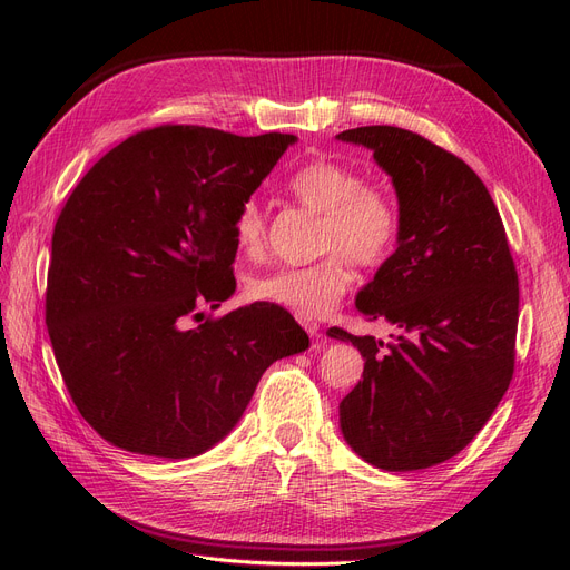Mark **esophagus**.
I'll return each instance as SVG.
<instances>
[{
	"label": "esophagus",
	"instance_id": "34e87169",
	"mask_svg": "<svg viewBox=\"0 0 570 570\" xmlns=\"http://www.w3.org/2000/svg\"><path fill=\"white\" fill-rule=\"evenodd\" d=\"M301 323H303V327H305V331H307L312 337L318 335V323H316V321H312V318H301Z\"/></svg>",
	"mask_w": 570,
	"mask_h": 570
}]
</instances>
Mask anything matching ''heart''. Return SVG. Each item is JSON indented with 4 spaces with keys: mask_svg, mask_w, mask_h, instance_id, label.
<instances>
[{
    "mask_svg": "<svg viewBox=\"0 0 570 570\" xmlns=\"http://www.w3.org/2000/svg\"><path fill=\"white\" fill-rule=\"evenodd\" d=\"M288 191L309 213L321 217L318 263L277 267L247 282V295L301 318L333 312L348 291L353 275L346 263L374 267L393 254L400 237V207L376 185H365L361 170L335 159H314L288 177ZM233 239L245 256H261L267 219L256 198L239 203L233 217Z\"/></svg>",
    "mask_w": 570,
    "mask_h": 570,
    "instance_id": "heart-1",
    "label": "heart"
}]
</instances>
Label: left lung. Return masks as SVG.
Listing matches in <instances>:
<instances>
[{
  "label": "left lung",
  "mask_w": 570,
  "mask_h": 570,
  "mask_svg": "<svg viewBox=\"0 0 570 570\" xmlns=\"http://www.w3.org/2000/svg\"><path fill=\"white\" fill-rule=\"evenodd\" d=\"M337 140L372 149L400 203L397 249L355 297L357 312L395 335L327 331L365 357L340 428L379 469H428L483 430L513 379L515 263L490 191L462 159L400 127H357Z\"/></svg>",
  "instance_id": "obj_1"
}]
</instances>
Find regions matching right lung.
<instances>
[{"mask_svg": "<svg viewBox=\"0 0 570 570\" xmlns=\"http://www.w3.org/2000/svg\"><path fill=\"white\" fill-rule=\"evenodd\" d=\"M295 140L155 127L112 147L69 196L46 323L73 404L108 443L196 458L237 425L269 365L309 348L277 305L187 327L235 293L233 217Z\"/></svg>", "mask_w": 570, "mask_h": 570, "instance_id": "1", "label": "right lung"}]
</instances>
